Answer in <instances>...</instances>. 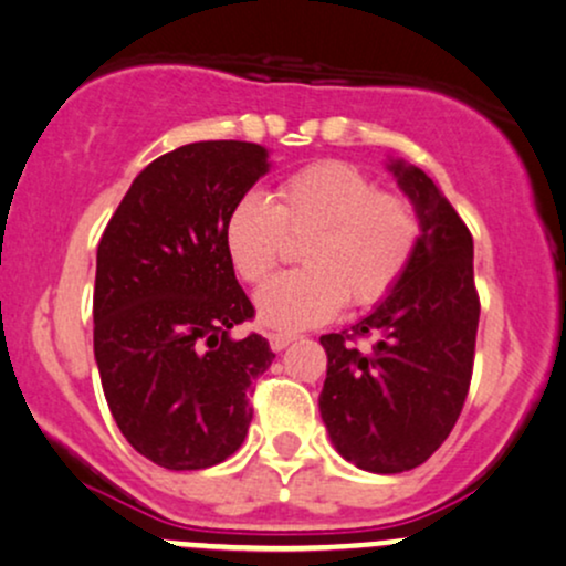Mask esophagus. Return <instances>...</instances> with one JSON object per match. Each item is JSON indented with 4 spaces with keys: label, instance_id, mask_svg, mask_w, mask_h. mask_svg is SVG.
I'll use <instances>...</instances> for the list:
<instances>
[{
    "label": "esophagus",
    "instance_id": "1",
    "mask_svg": "<svg viewBox=\"0 0 566 566\" xmlns=\"http://www.w3.org/2000/svg\"><path fill=\"white\" fill-rule=\"evenodd\" d=\"M266 339H270V348H272V350H283V348H289L291 343H294V339H296V334H285V332H270V334H266Z\"/></svg>",
    "mask_w": 566,
    "mask_h": 566
}]
</instances>
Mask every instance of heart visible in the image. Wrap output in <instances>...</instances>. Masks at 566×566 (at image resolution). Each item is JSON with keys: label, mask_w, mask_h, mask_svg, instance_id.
Listing matches in <instances>:
<instances>
[{"label": "heart", "mask_w": 566, "mask_h": 566, "mask_svg": "<svg viewBox=\"0 0 566 566\" xmlns=\"http://www.w3.org/2000/svg\"><path fill=\"white\" fill-rule=\"evenodd\" d=\"M285 234L305 237V270L285 272L256 294L259 321L272 329L324 324L348 300L373 307L391 294L421 242V216L407 197L378 191L356 164L326 159L296 169L275 202L242 193L223 223L237 275L261 283L283 253Z\"/></svg>", "instance_id": "1"}]
</instances>
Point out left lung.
Returning a JSON list of instances; mask_svg holds the SVG:
<instances>
[{"mask_svg": "<svg viewBox=\"0 0 566 566\" xmlns=\"http://www.w3.org/2000/svg\"><path fill=\"white\" fill-rule=\"evenodd\" d=\"M388 169L421 216V242L367 318L321 337L329 364L318 397L337 453L378 475L416 470L448 440L470 391L480 318L470 229L423 169ZM358 336L376 343L358 352Z\"/></svg>", "mask_w": 566, "mask_h": 566, "instance_id": "1", "label": "left lung"}]
</instances>
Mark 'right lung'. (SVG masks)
Returning a JSON list of instances; mask_svg holds the SVG:
<instances>
[{"mask_svg":"<svg viewBox=\"0 0 566 566\" xmlns=\"http://www.w3.org/2000/svg\"><path fill=\"white\" fill-rule=\"evenodd\" d=\"M256 143L208 139L150 161L96 248L94 356L120 434L164 470L221 464L251 427L275 354L234 277L223 223L270 169Z\"/></svg>","mask_w":566,"mask_h":566,"instance_id":"right-lung-1","label":"right lung"}]
</instances>
